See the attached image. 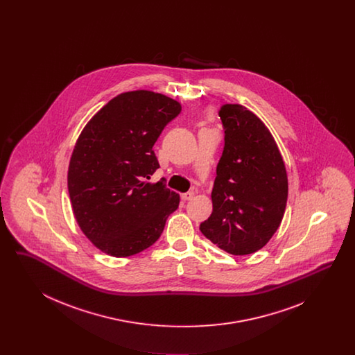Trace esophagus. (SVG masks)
I'll return each mask as SVG.
<instances>
[{
    "instance_id": "34e87169",
    "label": "esophagus",
    "mask_w": 355,
    "mask_h": 355,
    "mask_svg": "<svg viewBox=\"0 0 355 355\" xmlns=\"http://www.w3.org/2000/svg\"><path fill=\"white\" fill-rule=\"evenodd\" d=\"M193 197H194V193H193V191H187V193H184V194L181 196L182 201H190Z\"/></svg>"
}]
</instances>
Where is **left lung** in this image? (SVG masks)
Masks as SVG:
<instances>
[{
	"instance_id": "obj_1",
	"label": "left lung",
	"mask_w": 355,
	"mask_h": 355,
	"mask_svg": "<svg viewBox=\"0 0 355 355\" xmlns=\"http://www.w3.org/2000/svg\"><path fill=\"white\" fill-rule=\"evenodd\" d=\"M225 146L211 191L213 211L200 230L220 249L246 255L262 249L284 218L285 162L269 129L238 103L220 107Z\"/></svg>"
}]
</instances>
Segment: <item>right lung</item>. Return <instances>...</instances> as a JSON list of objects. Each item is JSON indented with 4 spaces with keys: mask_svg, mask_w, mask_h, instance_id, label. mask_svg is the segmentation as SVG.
I'll use <instances>...</instances> for the list:
<instances>
[{
    "mask_svg": "<svg viewBox=\"0 0 355 355\" xmlns=\"http://www.w3.org/2000/svg\"><path fill=\"white\" fill-rule=\"evenodd\" d=\"M181 103L161 93L135 90L107 102L86 123L71 153L68 189L83 233L103 253L129 257L159 238L180 205L162 181L153 146Z\"/></svg>",
    "mask_w": 355,
    "mask_h": 355,
    "instance_id": "1",
    "label": "right lung"
}]
</instances>
